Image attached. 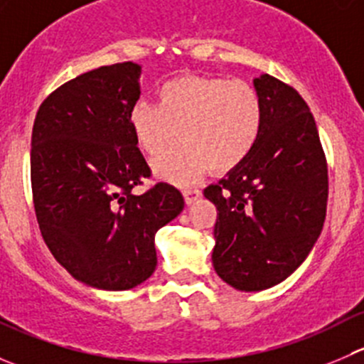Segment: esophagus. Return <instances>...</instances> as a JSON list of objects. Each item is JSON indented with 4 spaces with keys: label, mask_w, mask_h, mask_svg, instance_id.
Returning <instances> with one entry per match:
<instances>
[{
    "label": "esophagus",
    "mask_w": 364,
    "mask_h": 364,
    "mask_svg": "<svg viewBox=\"0 0 364 364\" xmlns=\"http://www.w3.org/2000/svg\"><path fill=\"white\" fill-rule=\"evenodd\" d=\"M200 196H203V192H200L199 188H186V190H183V197H185V203L186 204H193L197 199H199Z\"/></svg>",
    "instance_id": "1"
}]
</instances>
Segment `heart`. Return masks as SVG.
I'll list each match as a JSON object with an SVG mask.
<instances>
[{
  "mask_svg": "<svg viewBox=\"0 0 364 364\" xmlns=\"http://www.w3.org/2000/svg\"><path fill=\"white\" fill-rule=\"evenodd\" d=\"M264 121L259 91L240 79L186 75L167 80L159 104L146 98L128 112L132 134L149 156L164 151L176 137V148L153 160V172L176 185L193 183L209 168L227 172L255 148Z\"/></svg>",
  "mask_w": 364,
  "mask_h": 364,
  "instance_id": "1",
  "label": "heart"
}]
</instances>
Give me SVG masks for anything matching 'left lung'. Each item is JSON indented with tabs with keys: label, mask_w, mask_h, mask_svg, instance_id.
<instances>
[{
	"label": "left lung",
	"mask_w": 364,
	"mask_h": 364,
	"mask_svg": "<svg viewBox=\"0 0 364 364\" xmlns=\"http://www.w3.org/2000/svg\"><path fill=\"white\" fill-rule=\"evenodd\" d=\"M259 141L225 178L204 190L216 205L213 266L230 287L264 291L291 277L321 236L328 165L317 124L294 87L262 73Z\"/></svg>",
	"instance_id": "8db88e82"
}]
</instances>
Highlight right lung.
Returning <instances> with one entry per match:
<instances>
[{
	"label": "right lung",
	"mask_w": 364,
	"mask_h": 364,
	"mask_svg": "<svg viewBox=\"0 0 364 364\" xmlns=\"http://www.w3.org/2000/svg\"><path fill=\"white\" fill-rule=\"evenodd\" d=\"M142 68L116 63L68 80L43 100L31 135L36 220L54 259L87 287L128 291L156 267L155 234L185 208L178 188L149 178L128 123Z\"/></svg>",
	"instance_id": "obj_1"
}]
</instances>
